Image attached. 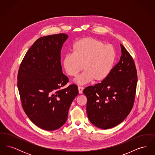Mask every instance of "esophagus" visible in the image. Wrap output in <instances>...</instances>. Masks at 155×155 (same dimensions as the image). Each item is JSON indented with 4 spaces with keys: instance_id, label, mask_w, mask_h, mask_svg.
Wrapping results in <instances>:
<instances>
[{
    "instance_id": "34e87169",
    "label": "esophagus",
    "mask_w": 155,
    "mask_h": 155,
    "mask_svg": "<svg viewBox=\"0 0 155 155\" xmlns=\"http://www.w3.org/2000/svg\"><path fill=\"white\" fill-rule=\"evenodd\" d=\"M78 92L80 94H82V91H83V87H78Z\"/></svg>"
}]
</instances>
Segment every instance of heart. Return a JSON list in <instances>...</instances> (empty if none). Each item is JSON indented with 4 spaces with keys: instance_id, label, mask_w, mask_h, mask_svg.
I'll return each mask as SVG.
<instances>
[{
    "instance_id": "heart-1",
    "label": "heart",
    "mask_w": 155,
    "mask_h": 155,
    "mask_svg": "<svg viewBox=\"0 0 155 155\" xmlns=\"http://www.w3.org/2000/svg\"><path fill=\"white\" fill-rule=\"evenodd\" d=\"M73 54H68L63 60V66L66 74L75 77L83 69L85 70L75 79L78 85L89 82H102L110 74L116 59V51L111 45L100 39L87 37L74 42Z\"/></svg>"
}]
</instances>
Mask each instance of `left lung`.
Masks as SVG:
<instances>
[{"label": "left lung", "instance_id": "left-lung-1", "mask_svg": "<svg viewBox=\"0 0 155 155\" xmlns=\"http://www.w3.org/2000/svg\"><path fill=\"white\" fill-rule=\"evenodd\" d=\"M121 56L108 77L94 86L84 89L87 97V112L93 125L109 129L120 124L133 108L137 74L134 61L120 44Z\"/></svg>", "mask_w": 155, "mask_h": 155}]
</instances>
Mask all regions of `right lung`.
<instances>
[{
	"instance_id": "obj_1",
	"label": "right lung",
	"mask_w": 155,
	"mask_h": 155,
	"mask_svg": "<svg viewBox=\"0 0 155 155\" xmlns=\"http://www.w3.org/2000/svg\"><path fill=\"white\" fill-rule=\"evenodd\" d=\"M68 37L59 34L38 39L25 54L18 73L22 108L34 124L47 131L65 124L70 105L78 94L76 85L61 88L68 82L60 61Z\"/></svg>"
}]
</instances>
